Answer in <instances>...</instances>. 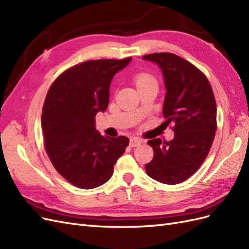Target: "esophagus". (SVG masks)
Masks as SVG:
<instances>
[{
    "label": "esophagus",
    "mask_w": 249,
    "mask_h": 249,
    "mask_svg": "<svg viewBox=\"0 0 249 249\" xmlns=\"http://www.w3.org/2000/svg\"><path fill=\"white\" fill-rule=\"evenodd\" d=\"M142 144V140H140L139 138H131L129 145L131 147H137V146H140Z\"/></svg>",
    "instance_id": "1"
}]
</instances>
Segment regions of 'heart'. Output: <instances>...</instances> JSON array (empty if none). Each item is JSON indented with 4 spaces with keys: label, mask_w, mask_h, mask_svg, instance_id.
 Masks as SVG:
<instances>
[{
    "label": "heart",
    "mask_w": 249,
    "mask_h": 249,
    "mask_svg": "<svg viewBox=\"0 0 249 249\" xmlns=\"http://www.w3.org/2000/svg\"><path fill=\"white\" fill-rule=\"evenodd\" d=\"M135 81H136V84L138 87L141 85H144V84H147V83H149V82H156L154 76L149 73H145V72L137 74L135 78Z\"/></svg>",
    "instance_id": "1"
}]
</instances>
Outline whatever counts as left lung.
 Returning <instances> with one entry per match:
<instances>
[{
  "label": "left lung",
  "mask_w": 249,
  "mask_h": 249,
  "mask_svg": "<svg viewBox=\"0 0 249 249\" xmlns=\"http://www.w3.org/2000/svg\"><path fill=\"white\" fill-rule=\"evenodd\" d=\"M162 69L166 95L163 116L174 123L171 141L152 139L151 162L145 170L152 179L168 185L186 181L200 168L212 147L216 130V104L212 85L200 69L170 53L143 56Z\"/></svg>",
  "instance_id": "1"
}]
</instances>
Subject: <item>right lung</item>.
Segmentation results:
<instances>
[{
	"label": "right lung",
	"mask_w": 249,
	"mask_h": 249,
	"mask_svg": "<svg viewBox=\"0 0 249 249\" xmlns=\"http://www.w3.org/2000/svg\"><path fill=\"white\" fill-rule=\"evenodd\" d=\"M130 61L83 62L62 72L47 92L41 120L44 146L55 170L75 187L103 185L128 146L127 137L102 136L94 118L109 103L113 75Z\"/></svg>",
	"instance_id": "obj_1"
}]
</instances>
